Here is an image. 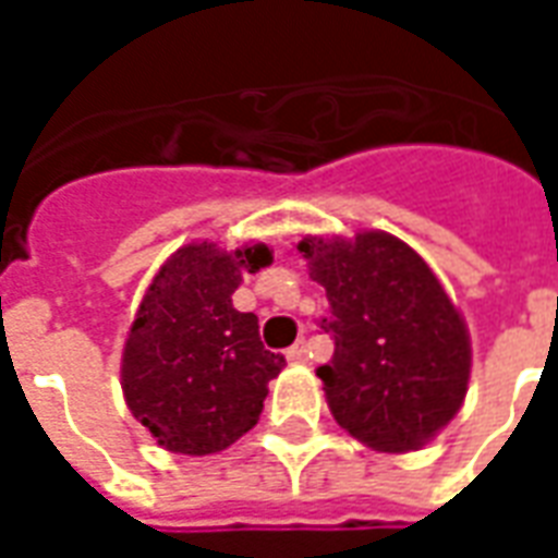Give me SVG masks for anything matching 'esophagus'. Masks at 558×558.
I'll use <instances>...</instances> for the list:
<instances>
[{
	"instance_id": "obj_1",
	"label": "esophagus",
	"mask_w": 558,
	"mask_h": 558,
	"mask_svg": "<svg viewBox=\"0 0 558 558\" xmlns=\"http://www.w3.org/2000/svg\"><path fill=\"white\" fill-rule=\"evenodd\" d=\"M287 359H290L292 364L307 362V340H295L290 350H287Z\"/></svg>"
}]
</instances>
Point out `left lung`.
<instances>
[{
  "label": "left lung",
  "instance_id": "1",
  "mask_svg": "<svg viewBox=\"0 0 558 558\" xmlns=\"http://www.w3.org/2000/svg\"><path fill=\"white\" fill-rule=\"evenodd\" d=\"M299 254L326 287L319 328L335 340L316 376L343 430L376 451H415L466 398L469 331L430 266L388 232L304 239Z\"/></svg>",
  "mask_w": 558,
  "mask_h": 558
}]
</instances>
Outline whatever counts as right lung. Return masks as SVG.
<instances>
[{"instance_id": "obj_1", "label": "right lung", "mask_w": 558, "mask_h": 558, "mask_svg": "<svg viewBox=\"0 0 558 558\" xmlns=\"http://www.w3.org/2000/svg\"><path fill=\"white\" fill-rule=\"evenodd\" d=\"M271 263L266 244L220 251L191 242L160 266L122 352L128 410L175 454H215L254 427L283 355L259 319L232 307L244 275Z\"/></svg>"}]
</instances>
